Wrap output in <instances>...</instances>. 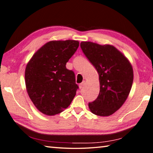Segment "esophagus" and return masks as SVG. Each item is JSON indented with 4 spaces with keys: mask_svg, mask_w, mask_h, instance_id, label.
I'll return each mask as SVG.
<instances>
[{
    "mask_svg": "<svg viewBox=\"0 0 153 153\" xmlns=\"http://www.w3.org/2000/svg\"><path fill=\"white\" fill-rule=\"evenodd\" d=\"M84 84H85V81H83L81 84H80L79 85V89H82V88H83V86L84 85Z\"/></svg>",
    "mask_w": 153,
    "mask_h": 153,
    "instance_id": "obj_1",
    "label": "esophagus"
}]
</instances>
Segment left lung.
Here are the masks:
<instances>
[{
	"instance_id": "obj_1",
	"label": "left lung",
	"mask_w": 153,
	"mask_h": 153,
	"mask_svg": "<svg viewBox=\"0 0 153 153\" xmlns=\"http://www.w3.org/2000/svg\"><path fill=\"white\" fill-rule=\"evenodd\" d=\"M80 46L99 74V95L88 104L89 108L96 115H112L124 104L131 90L134 77L131 63L113 45L82 41Z\"/></svg>"
}]
</instances>
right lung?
I'll list each match as a JSON object with an SVG mask.
<instances>
[{"label": "right lung", "mask_w": 153, "mask_h": 153, "mask_svg": "<svg viewBox=\"0 0 153 153\" xmlns=\"http://www.w3.org/2000/svg\"><path fill=\"white\" fill-rule=\"evenodd\" d=\"M79 43L75 40L49 41L27 63L25 72L27 93L44 114L54 116L63 112L76 96L78 85L74 72L65 65Z\"/></svg>", "instance_id": "right-lung-1"}]
</instances>
